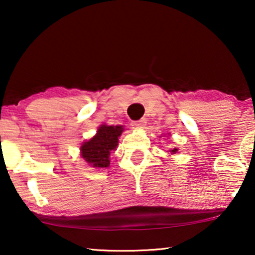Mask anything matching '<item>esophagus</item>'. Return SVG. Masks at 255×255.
Here are the masks:
<instances>
[{
	"instance_id": "obj_1",
	"label": "esophagus",
	"mask_w": 255,
	"mask_h": 255,
	"mask_svg": "<svg viewBox=\"0 0 255 255\" xmlns=\"http://www.w3.org/2000/svg\"><path fill=\"white\" fill-rule=\"evenodd\" d=\"M146 124V120H139V121H133L131 123L132 128H144V125Z\"/></svg>"
}]
</instances>
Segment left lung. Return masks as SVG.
<instances>
[{"instance_id": "1", "label": "left lung", "mask_w": 255, "mask_h": 255, "mask_svg": "<svg viewBox=\"0 0 255 255\" xmlns=\"http://www.w3.org/2000/svg\"><path fill=\"white\" fill-rule=\"evenodd\" d=\"M177 152V149L176 148H174V149H170V153H173V154H174V153H176Z\"/></svg>"}]
</instances>
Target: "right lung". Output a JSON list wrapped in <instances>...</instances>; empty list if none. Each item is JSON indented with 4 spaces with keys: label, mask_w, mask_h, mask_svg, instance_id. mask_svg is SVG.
Segmentation results:
<instances>
[{
    "label": "right lung",
    "mask_w": 255,
    "mask_h": 255,
    "mask_svg": "<svg viewBox=\"0 0 255 255\" xmlns=\"http://www.w3.org/2000/svg\"><path fill=\"white\" fill-rule=\"evenodd\" d=\"M123 132V127H107L102 125L97 133L90 140L81 146V156L90 166L104 168L110 165L109 155L118 144V137Z\"/></svg>",
    "instance_id": "add662e5"
}]
</instances>
